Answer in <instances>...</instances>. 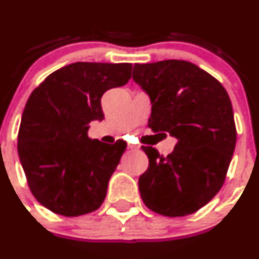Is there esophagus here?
<instances>
[{
    "mask_svg": "<svg viewBox=\"0 0 259 259\" xmlns=\"http://www.w3.org/2000/svg\"><path fill=\"white\" fill-rule=\"evenodd\" d=\"M127 148L130 149V150H133V151H135V150H139V146L138 145H127Z\"/></svg>",
    "mask_w": 259,
    "mask_h": 259,
    "instance_id": "esophagus-1",
    "label": "esophagus"
}]
</instances>
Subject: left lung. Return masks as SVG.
<instances>
[{"label":"left lung","mask_w":259,"mask_h":259,"mask_svg":"<svg viewBox=\"0 0 259 259\" xmlns=\"http://www.w3.org/2000/svg\"><path fill=\"white\" fill-rule=\"evenodd\" d=\"M133 79L151 99L149 127L178 140L168 156L142 146L149 158L139 178L143 202L165 217L195 213L223 187L236 148L228 93L215 77L183 60L135 64Z\"/></svg>","instance_id":"obj_1"}]
</instances>
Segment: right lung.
I'll return each mask as SVG.
<instances>
[{"instance_id": "1", "label": "right lung", "mask_w": 259, "mask_h": 259, "mask_svg": "<svg viewBox=\"0 0 259 259\" xmlns=\"http://www.w3.org/2000/svg\"><path fill=\"white\" fill-rule=\"evenodd\" d=\"M132 69L127 62H75L31 93L18 129V156L31 193L54 213L77 217L103 204L126 143L90 139L89 124L104 119L101 96L125 85Z\"/></svg>"}]
</instances>
